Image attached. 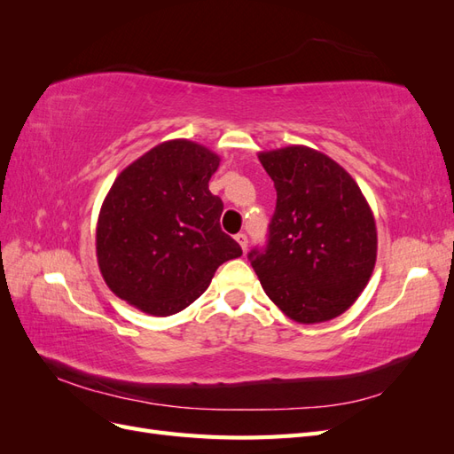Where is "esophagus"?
Wrapping results in <instances>:
<instances>
[{
  "mask_svg": "<svg viewBox=\"0 0 454 454\" xmlns=\"http://www.w3.org/2000/svg\"><path fill=\"white\" fill-rule=\"evenodd\" d=\"M237 239V242L240 244V248H242V252H246V248H248V237L244 235V232H239V235L235 237Z\"/></svg>",
  "mask_w": 454,
  "mask_h": 454,
  "instance_id": "34e87169",
  "label": "esophagus"
}]
</instances>
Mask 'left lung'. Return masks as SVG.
Returning a JSON list of instances; mask_svg holds the SVG:
<instances>
[{
  "label": "left lung",
  "mask_w": 454,
  "mask_h": 454,
  "mask_svg": "<svg viewBox=\"0 0 454 454\" xmlns=\"http://www.w3.org/2000/svg\"><path fill=\"white\" fill-rule=\"evenodd\" d=\"M277 189L265 248L248 254L269 299L299 324L345 312L367 286L377 227L352 176L320 151L290 145L259 153Z\"/></svg>",
  "instance_id": "left-lung-1"
}]
</instances>
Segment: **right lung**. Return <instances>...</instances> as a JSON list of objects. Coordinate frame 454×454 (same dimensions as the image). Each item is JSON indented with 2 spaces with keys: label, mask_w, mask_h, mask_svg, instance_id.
Here are the masks:
<instances>
[{
  "label": "right lung",
  "mask_w": 454,
  "mask_h": 454,
  "mask_svg": "<svg viewBox=\"0 0 454 454\" xmlns=\"http://www.w3.org/2000/svg\"><path fill=\"white\" fill-rule=\"evenodd\" d=\"M217 167L208 147L170 140L117 176L96 227L98 267L117 297L170 316L200 297L219 265L242 255L219 225L222 199L208 189Z\"/></svg>",
  "instance_id": "1"
}]
</instances>
